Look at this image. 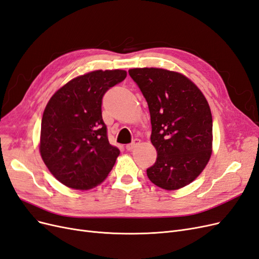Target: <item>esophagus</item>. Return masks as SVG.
I'll return each mask as SVG.
<instances>
[{"instance_id": "esophagus-1", "label": "esophagus", "mask_w": 259, "mask_h": 259, "mask_svg": "<svg viewBox=\"0 0 259 259\" xmlns=\"http://www.w3.org/2000/svg\"><path fill=\"white\" fill-rule=\"evenodd\" d=\"M139 144H140V139H138V138H135L134 140H133V142H132L131 144L126 145V149H127L128 151H130V150H133V149H134L135 147H137Z\"/></svg>"}]
</instances>
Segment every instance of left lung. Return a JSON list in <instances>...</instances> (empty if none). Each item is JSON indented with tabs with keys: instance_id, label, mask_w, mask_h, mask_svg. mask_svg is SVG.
I'll use <instances>...</instances> for the list:
<instances>
[{
	"instance_id": "1",
	"label": "left lung",
	"mask_w": 259,
	"mask_h": 259,
	"mask_svg": "<svg viewBox=\"0 0 259 259\" xmlns=\"http://www.w3.org/2000/svg\"><path fill=\"white\" fill-rule=\"evenodd\" d=\"M128 73L147 100L150 139L158 152L147 176L162 189H180L201 174L210 158L213 120L207 100L178 72L135 68Z\"/></svg>"
}]
</instances>
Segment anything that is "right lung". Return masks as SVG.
<instances>
[{
  "label": "right lung",
  "mask_w": 259,
  "mask_h": 259,
  "mask_svg": "<svg viewBox=\"0 0 259 259\" xmlns=\"http://www.w3.org/2000/svg\"><path fill=\"white\" fill-rule=\"evenodd\" d=\"M126 77L124 70H96L54 94L42 117L40 152L54 177L88 190L107 178L120 154L110 145L101 115L106 92Z\"/></svg>",
  "instance_id": "1"
}]
</instances>
